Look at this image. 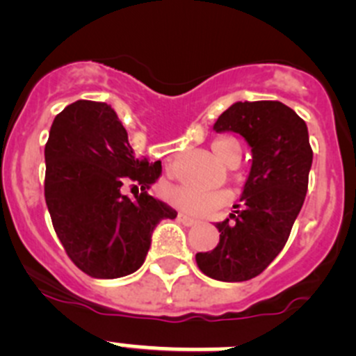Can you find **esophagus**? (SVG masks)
Masks as SVG:
<instances>
[{
	"label": "esophagus",
	"mask_w": 356,
	"mask_h": 356,
	"mask_svg": "<svg viewBox=\"0 0 356 356\" xmlns=\"http://www.w3.org/2000/svg\"><path fill=\"white\" fill-rule=\"evenodd\" d=\"M178 221H181V223L186 225V227H192V225L199 223V220H195V218L188 216V214H183V213H178Z\"/></svg>",
	"instance_id": "esophagus-1"
}]
</instances>
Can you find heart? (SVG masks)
I'll return each mask as SVG.
<instances>
[{
	"mask_svg": "<svg viewBox=\"0 0 356 356\" xmlns=\"http://www.w3.org/2000/svg\"><path fill=\"white\" fill-rule=\"evenodd\" d=\"M211 150L214 157L227 166L235 157L241 156L237 142L232 138L214 140ZM166 199L183 213L193 214V216H207L220 207L227 206L230 202V193L225 190H202L192 185H175L166 188Z\"/></svg>",
	"mask_w": 356,
	"mask_h": 356,
	"instance_id": "b5f03b06",
	"label": "heart"
}]
</instances>
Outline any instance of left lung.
<instances>
[{
    "mask_svg": "<svg viewBox=\"0 0 356 356\" xmlns=\"http://www.w3.org/2000/svg\"><path fill=\"white\" fill-rule=\"evenodd\" d=\"M216 133H238L251 147L252 164L241 202L216 225L220 242L197 252L200 272L221 282L259 275L279 256L296 221L312 170L306 122L282 102H235L214 122Z\"/></svg>",
    "mask_w": 356,
    "mask_h": 356,
    "instance_id": "left-lung-1",
    "label": "left lung"
}]
</instances>
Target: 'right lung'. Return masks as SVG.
Masks as SVG:
<instances>
[{
    "mask_svg": "<svg viewBox=\"0 0 356 356\" xmlns=\"http://www.w3.org/2000/svg\"><path fill=\"white\" fill-rule=\"evenodd\" d=\"M44 199L74 265L95 279H119L145 261L154 228L177 211L147 190L163 166L138 157L105 102L77 100L54 119L44 147ZM143 193L129 200L122 185Z\"/></svg>",
    "mask_w": 356,
    "mask_h": 356,
    "instance_id": "obj_1",
    "label": "right lung"
}]
</instances>
